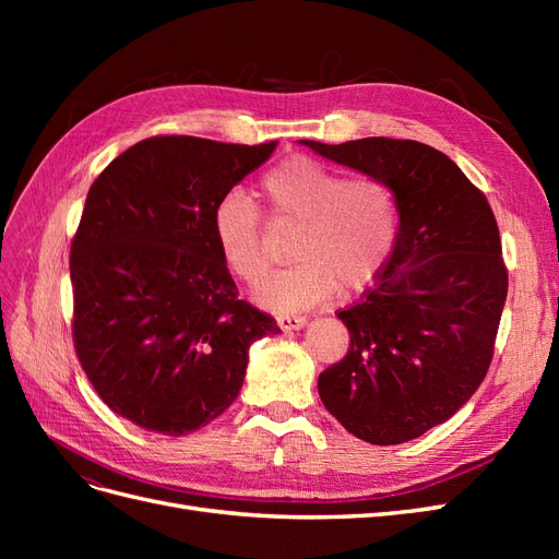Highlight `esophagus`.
Instances as JSON below:
<instances>
[{
    "label": "esophagus",
    "instance_id": "1",
    "mask_svg": "<svg viewBox=\"0 0 559 559\" xmlns=\"http://www.w3.org/2000/svg\"><path fill=\"white\" fill-rule=\"evenodd\" d=\"M306 321L308 319L302 314H280L277 317V324H280L282 331H298V329L306 326Z\"/></svg>",
    "mask_w": 559,
    "mask_h": 559
}]
</instances>
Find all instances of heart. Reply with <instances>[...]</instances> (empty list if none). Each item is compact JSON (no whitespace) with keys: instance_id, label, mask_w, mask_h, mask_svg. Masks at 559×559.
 <instances>
[{"instance_id":"1","label":"heart","mask_w":559,"mask_h":559,"mask_svg":"<svg viewBox=\"0 0 559 559\" xmlns=\"http://www.w3.org/2000/svg\"><path fill=\"white\" fill-rule=\"evenodd\" d=\"M261 189L277 218L298 222L292 240L296 263L257 289L275 312H298L343 294L364 292L392 257L399 238V198L380 177H354L310 156H292L267 170ZM212 235L230 273L257 284L267 270L263 214L233 189L216 200Z\"/></svg>"}]
</instances>
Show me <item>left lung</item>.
<instances>
[{"mask_svg":"<svg viewBox=\"0 0 559 559\" xmlns=\"http://www.w3.org/2000/svg\"><path fill=\"white\" fill-rule=\"evenodd\" d=\"M380 177L399 198V238L373 289L337 312L349 349L319 396L366 443L399 445L443 425L492 364L509 270L492 207L441 151L413 140H302Z\"/></svg>","mask_w":559,"mask_h":559,"instance_id":"left-lung-1","label":"left lung"}]
</instances>
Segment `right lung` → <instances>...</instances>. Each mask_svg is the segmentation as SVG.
Returning <instances> with one entry per match:
<instances>
[{
    "label": "right lung",
    "instance_id": "obj_1",
    "mask_svg": "<svg viewBox=\"0 0 559 559\" xmlns=\"http://www.w3.org/2000/svg\"><path fill=\"white\" fill-rule=\"evenodd\" d=\"M277 142L158 134L114 158L72 240L74 349L109 408L146 431L183 436L238 399L249 345L277 321L238 298L212 210Z\"/></svg>",
    "mask_w": 559,
    "mask_h": 559
}]
</instances>
